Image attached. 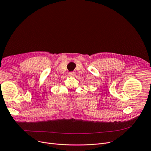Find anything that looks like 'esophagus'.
Returning <instances> with one entry per match:
<instances>
[{"mask_svg": "<svg viewBox=\"0 0 151 151\" xmlns=\"http://www.w3.org/2000/svg\"><path fill=\"white\" fill-rule=\"evenodd\" d=\"M75 74H76V73L74 72H69V75L70 76H74Z\"/></svg>", "mask_w": 151, "mask_h": 151, "instance_id": "1", "label": "esophagus"}]
</instances>
